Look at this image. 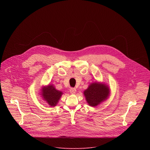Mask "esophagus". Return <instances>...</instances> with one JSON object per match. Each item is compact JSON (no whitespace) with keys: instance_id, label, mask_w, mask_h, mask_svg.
<instances>
[{"instance_id":"obj_1","label":"esophagus","mask_w":150,"mask_h":150,"mask_svg":"<svg viewBox=\"0 0 150 150\" xmlns=\"http://www.w3.org/2000/svg\"><path fill=\"white\" fill-rule=\"evenodd\" d=\"M69 91H70V93H71V94H74L76 93V88H71L69 90Z\"/></svg>"}]
</instances>
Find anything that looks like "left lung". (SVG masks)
<instances>
[{"mask_svg": "<svg viewBox=\"0 0 150 150\" xmlns=\"http://www.w3.org/2000/svg\"><path fill=\"white\" fill-rule=\"evenodd\" d=\"M87 103L92 107H96L108 99L110 89L106 84L100 82L91 83L88 88L83 91Z\"/></svg>", "mask_w": 150, "mask_h": 150, "instance_id": "1", "label": "left lung"}]
</instances>
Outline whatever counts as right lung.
<instances>
[{"mask_svg": "<svg viewBox=\"0 0 150 150\" xmlns=\"http://www.w3.org/2000/svg\"><path fill=\"white\" fill-rule=\"evenodd\" d=\"M63 93L57 90L53 85L45 86L41 89V97L50 106H55L58 103Z\"/></svg>", "mask_w": 150, "mask_h": 150, "instance_id": "add662e5", "label": "right lung"}]
</instances>
